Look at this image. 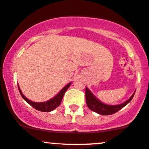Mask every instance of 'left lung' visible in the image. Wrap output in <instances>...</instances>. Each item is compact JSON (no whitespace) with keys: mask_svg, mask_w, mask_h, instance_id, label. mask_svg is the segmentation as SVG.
<instances>
[{"mask_svg":"<svg viewBox=\"0 0 149 149\" xmlns=\"http://www.w3.org/2000/svg\"><path fill=\"white\" fill-rule=\"evenodd\" d=\"M135 92L133 93L131 97L125 101L124 103L119 104V105H106L102 103L96 98L94 96L90 91L89 90L88 88L86 87L85 89V97H86V102H87V106L91 110L94 111V112H96V113L101 114V115H110V114H112L116 113V112L122 109L123 107H125L130 101H131L132 98H133L134 95H135Z\"/></svg>","mask_w":149,"mask_h":149,"instance_id":"1","label":"left lung"}]
</instances>
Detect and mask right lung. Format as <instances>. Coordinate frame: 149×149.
<instances>
[{
  "label": "right lung",
  "instance_id": "1",
  "mask_svg": "<svg viewBox=\"0 0 149 149\" xmlns=\"http://www.w3.org/2000/svg\"><path fill=\"white\" fill-rule=\"evenodd\" d=\"M71 82L67 84V85H66L65 87H64V88L55 96V97H53V98H51V99L48 100V101L46 102H42V103H35V102L31 101L30 100L28 99V98H27L26 96L23 94V93L21 92V89L19 88V85H18V87H19V92H20L22 98L27 102V103L30 104L32 107H33L34 108L36 109V110L41 111V112H51V111L55 110L56 107H57L60 105L61 102H62V98H63L64 96V93L66 92V91L67 90L68 88H69V86L71 85Z\"/></svg>",
  "mask_w": 149,
  "mask_h": 149
}]
</instances>
